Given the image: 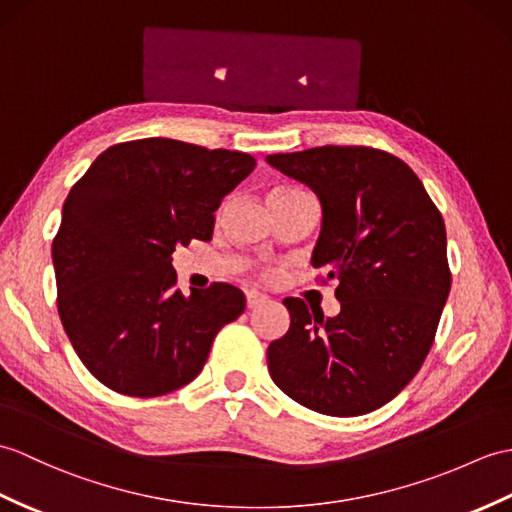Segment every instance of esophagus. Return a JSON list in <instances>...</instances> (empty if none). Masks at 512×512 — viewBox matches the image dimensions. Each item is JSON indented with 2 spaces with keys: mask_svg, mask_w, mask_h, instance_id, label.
Returning a JSON list of instances; mask_svg holds the SVG:
<instances>
[{
  "mask_svg": "<svg viewBox=\"0 0 512 512\" xmlns=\"http://www.w3.org/2000/svg\"><path fill=\"white\" fill-rule=\"evenodd\" d=\"M268 303V296L266 294H259V292H246V307L248 310H255V307Z\"/></svg>",
  "mask_w": 512,
  "mask_h": 512,
  "instance_id": "1",
  "label": "esophagus"
}]
</instances>
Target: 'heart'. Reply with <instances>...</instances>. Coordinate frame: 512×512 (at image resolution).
Listing matches in <instances>:
<instances>
[{
    "label": "heart",
    "mask_w": 512,
    "mask_h": 512,
    "mask_svg": "<svg viewBox=\"0 0 512 512\" xmlns=\"http://www.w3.org/2000/svg\"><path fill=\"white\" fill-rule=\"evenodd\" d=\"M294 192H301V189H294V187H279L275 189V192L270 194V198H281V196H290Z\"/></svg>",
    "instance_id": "b5f03b06"
}]
</instances>
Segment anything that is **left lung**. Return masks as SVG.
I'll use <instances>...</instances> for the list:
<instances>
[{"label":"left lung","instance_id":"8db88e82","mask_svg":"<svg viewBox=\"0 0 512 512\" xmlns=\"http://www.w3.org/2000/svg\"><path fill=\"white\" fill-rule=\"evenodd\" d=\"M268 165L318 196L312 266L336 281L340 312L285 299L290 329L270 342L268 371L285 395L329 417L382 408L430 353L451 288L441 211L401 159L364 146L268 154Z\"/></svg>","mask_w":512,"mask_h":512}]
</instances>
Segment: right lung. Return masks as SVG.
<instances>
[{"mask_svg":"<svg viewBox=\"0 0 512 512\" xmlns=\"http://www.w3.org/2000/svg\"><path fill=\"white\" fill-rule=\"evenodd\" d=\"M253 168L246 152L150 137L104 150L71 187L52 244L58 316L106 388L159 397L189 384L244 312L229 283L176 290L172 253L211 240L222 198Z\"/></svg>","mask_w":512,"mask_h":512,"instance_id":"right-lung-1","label":"right lung"}]
</instances>
